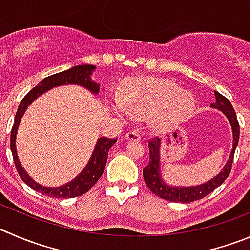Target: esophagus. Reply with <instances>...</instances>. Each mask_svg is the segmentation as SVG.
<instances>
[{
    "label": "esophagus",
    "instance_id": "esophagus-1",
    "mask_svg": "<svg viewBox=\"0 0 250 250\" xmlns=\"http://www.w3.org/2000/svg\"><path fill=\"white\" fill-rule=\"evenodd\" d=\"M125 139L129 140V141H140L141 140V135L137 131H129L125 135Z\"/></svg>",
    "mask_w": 250,
    "mask_h": 250
}]
</instances>
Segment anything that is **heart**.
<instances>
[{
  "mask_svg": "<svg viewBox=\"0 0 250 250\" xmlns=\"http://www.w3.org/2000/svg\"><path fill=\"white\" fill-rule=\"evenodd\" d=\"M111 108L123 119L157 113L159 121L170 123L185 118L194 108V99L169 81L142 78L124 85Z\"/></svg>",
  "mask_w": 250,
  "mask_h": 250,
  "instance_id": "heart-1",
  "label": "heart"
}]
</instances>
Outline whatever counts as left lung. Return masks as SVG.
Masks as SVG:
<instances>
[{"mask_svg":"<svg viewBox=\"0 0 250 250\" xmlns=\"http://www.w3.org/2000/svg\"><path fill=\"white\" fill-rule=\"evenodd\" d=\"M216 102L211 104V106L216 109H220L225 113L228 120L230 121L232 125V130H233V148L230 152L229 159L226 163L225 168L222 172L211 179L210 182L205 183V184L198 185V187H190V188H174L169 187V185L165 184L161 179L159 175V145H161V140L158 137H152L148 141V148H149V161L148 165L144 168V179L145 183L147 184L148 189L157 195L158 198L165 199V200L173 201V203H191V201H196L199 199L205 198L206 195L212 192L213 190L217 189L229 175L230 169H232V163H233L234 158V151L238 145L239 141V123L237 120L236 111H234L233 106L230 104V102L222 96L218 92H215Z\"/></svg>","mask_w":250,"mask_h":250,"instance_id":"8db88e82","label":"left lung"}]
</instances>
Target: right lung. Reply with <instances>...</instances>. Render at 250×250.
<instances>
[{"label":"right lung","instance_id":"right-lung-1","mask_svg":"<svg viewBox=\"0 0 250 250\" xmlns=\"http://www.w3.org/2000/svg\"><path fill=\"white\" fill-rule=\"evenodd\" d=\"M93 65H80L75 66V67L70 68V70L62 71V72L55 73V75L49 76V77L44 78L42 81H40L39 84L35 85L29 93H27V96L21 101L20 106H18V110L16 113V118H14L13 126L11 130V151L12 156H13L14 166H16V169L20 174V177L22 178L23 182L28 185L29 188H32L35 191L40 192L42 195H46L50 198H61V199H68V198H77L81 195L85 194L88 190L91 189L94 184L99 180V178L102 177L104 172V168L106 165V159H108V152L114 144L116 142L118 139H109V137H101L97 142V146L94 148L93 154H92L89 162H88L87 167L82 170L80 175H78L76 179H73L72 182L67 183V184L62 185V187L59 188H46L42 187L38 183H35L29 175L25 173V170L23 169L22 166H21L20 161H18V157H17L16 152V134L17 129H18V125H20V121L22 115L24 114L27 106L34 101L37 97H39L40 94H42L44 92H46L47 89L52 87H58L61 84H80L85 87L87 89H89L93 93H98L99 92V84L96 82H92L89 75L92 73V71L94 70Z\"/></svg>","mask_w":250,"mask_h":250}]
</instances>
